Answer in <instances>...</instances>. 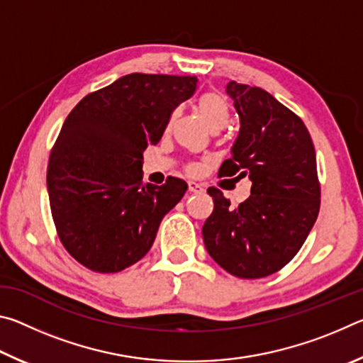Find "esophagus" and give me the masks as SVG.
Masks as SVG:
<instances>
[{
    "instance_id": "esophagus-1",
    "label": "esophagus",
    "mask_w": 363,
    "mask_h": 363,
    "mask_svg": "<svg viewBox=\"0 0 363 363\" xmlns=\"http://www.w3.org/2000/svg\"><path fill=\"white\" fill-rule=\"evenodd\" d=\"M203 190H205V187L201 186V184H199V182H189V192L200 194V192H203Z\"/></svg>"
}]
</instances>
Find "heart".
<instances>
[{
  "instance_id": "1",
  "label": "heart",
  "mask_w": 363,
  "mask_h": 363,
  "mask_svg": "<svg viewBox=\"0 0 363 363\" xmlns=\"http://www.w3.org/2000/svg\"><path fill=\"white\" fill-rule=\"evenodd\" d=\"M196 108H199V113L201 118L205 120L208 126L211 128L213 131H219L227 125V120H229V108H227V104L224 97L218 93H205L199 97V102H196ZM200 164H190L189 171L190 173H199Z\"/></svg>"
}]
</instances>
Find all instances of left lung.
I'll return each mask as SVG.
<instances>
[{"label": "left lung", "instance_id": "left-lung-1", "mask_svg": "<svg viewBox=\"0 0 363 363\" xmlns=\"http://www.w3.org/2000/svg\"><path fill=\"white\" fill-rule=\"evenodd\" d=\"M240 131L219 177H248L251 195L237 208L210 187L214 210L205 220L208 253L238 279H262L290 262L320 210L315 149L299 116L261 88L227 83Z\"/></svg>", "mask_w": 363, "mask_h": 363}]
</instances>
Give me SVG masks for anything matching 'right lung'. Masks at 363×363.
Listing matches in <instances>:
<instances>
[{
    "label": "right lung",
    "instance_id": "1",
    "mask_svg": "<svg viewBox=\"0 0 363 363\" xmlns=\"http://www.w3.org/2000/svg\"><path fill=\"white\" fill-rule=\"evenodd\" d=\"M196 77L130 73L84 96L67 116L48 164L57 235L86 269L115 274L147 255L187 184H143V153L192 97Z\"/></svg>",
    "mask_w": 363,
    "mask_h": 363
}]
</instances>
